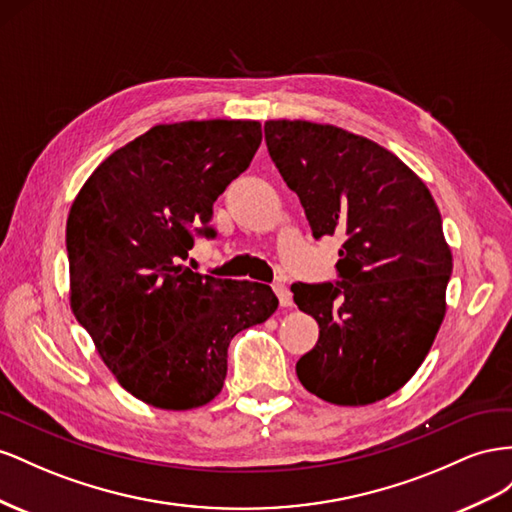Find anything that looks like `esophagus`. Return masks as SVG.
<instances>
[{
    "label": "esophagus",
    "instance_id": "1",
    "mask_svg": "<svg viewBox=\"0 0 512 512\" xmlns=\"http://www.w3.org/2000/svg\"><path fill=\"white\" fill-rule=\"evenodd\" d=\"M272 289H274V294L279 296V302H281V306H285V309H289V306L294 304V298H291V291L285 283H274Z\"/></svg>",
    "mask_w": 512,
    "mask_h": 512
}]
</instances>
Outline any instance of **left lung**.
Masks as SVG:
<instances>
[{
  "label": "left lung",
  "instance_id": "obj_1",
  "mask_svg": "<svg viewBox=\"0 0 512 512\" xmlns=\"http://www.w3.org/2000/svg\"><path fill=\"white\" fill-rule=\"evenodd\" d=\"M272 163L315 238L341 233L337 285H291L319 339L296 373L315 397L369 405L410 382L446 315L452 253L418 175L382 145L332 124L268 120Z\"/></svg>",
  "mask_w": 512,
  "mask_h": 512
}]
</instances>
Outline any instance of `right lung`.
<instances>
[{"instance_id":"1","label":"right lung","mask_w":512,"mask_h":512,"mask_svg":"<svg viewBox=\"0 0 512 512\" xmlns=\"http://www.w3.org/2000/svg\"><path fill=\"white\" fill-rule=\"evenodd\" d=\"M253 120L156 124L94 169L70 206V309L133 397L184 412L223 390L227 347L276 311L270 285L201 276L193 229L251 165Z\"/></svg>"}]
</instances>
